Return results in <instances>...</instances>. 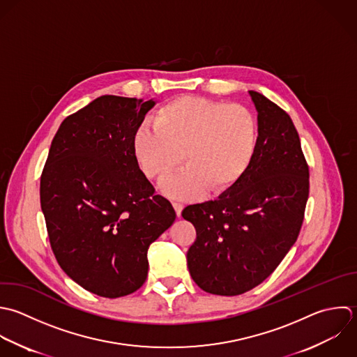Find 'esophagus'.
<instances>
[{"label": "esophagus", "mask_w": 357, "mask_h": 357, "mask_svg": "<svg viewBox=\"0 0 357 357\" xmlns=\"http://www.w3.org/2000/svg\"><path fill=\"white\" fill-rule=\"evenodd\" d=\"M172 206H174V208H175L176 215H178V217H181L182 210H183V204H182V203H179V202H172Z\"/></svg>", "instance_id": "1"}]
</instances>
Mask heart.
I'll return each mask as SVG.
<instances>
[{"label": "heart", "instance_id": "b5f03b06", "mask_svg": "<svg viewBox=\"0 0 357 357\" xmlns=\"http://www.w3.org/2000/svg\"><path fill=\"white\" fill-rule=\"evenodd\" d=\"M132 135V153L143 174L167 179L161 189L174 199H196L210 186L224 192L246 172L256 149V121L243 105L181 96L151 115Z\"/></svg>", "mask_w": 357, "mask_h": 357}]
</instances>
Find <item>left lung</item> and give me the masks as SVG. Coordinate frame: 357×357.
Segmentation results:
<instances>
[{
	"label": "left lung",
	"instance_id": "left-lung-1",
	"mask_svg": "<svg viewBox=\"0 0 357 357\" xmlns=\"http://www.w3.org/2000/svg\"><path fill=\"white\" fill-rule=\"evenodd\" d=\"M248 93L259 135L246 172L215 200L182 211L197 232L189 273L221 296L245 294L273 274L298 239L309 197V167L291 116L261 93Z\"/></svg>",
	"mask_w": 357,
	"mask_h": 357
}]
</instances>
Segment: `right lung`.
Wrapping results in <instances>:
<instances>
[{"mask_svg":"<svg viewBox=\"0 0 357 357\" xmlns=\"http://www.w3.org/2000/svg\"><path fill=\"white\" fill-rule=\"evenodd\" d=\"M155 100L101 96L66 116L40 181L55 259L86 291L121 298L147 278L149 246L175 221L132 153V135Z\"/></svg>","mask_w":357,"mask_h":357,"instance_id":"1","label":"right lung"}]
</instances>
